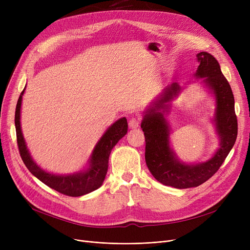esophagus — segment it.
<instances>
[{
	"instance_id": "1",
	"label": "esophagus",
	"mask_w": 250,
	"mask_h": 250,
	"mask_svg": "<svg viewBox=\"0 0 250 250\" xmlns=\"http://www.w3.org/2000/svg\"><path fill=\"white\" fill-rule=\"evenodd\" d=\"M140 122H141V120L139 117H132L128 122V126L130 128H136L140 125Z\"/></svg>"
}]
</instances>
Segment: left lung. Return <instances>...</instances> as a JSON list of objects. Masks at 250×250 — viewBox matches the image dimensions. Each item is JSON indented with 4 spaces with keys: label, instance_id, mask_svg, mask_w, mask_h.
I'll return each instance as SVG.
<instances>
[{
    "label": "left lung",
    "instance_id": "obj_1",
    "mask_svg": "<svg viewBox=\"0 0 250 250\" xmlns=\"http://www.w3.org/2000/svg\"><path fill=\"white\" fill-rule=\"evenodd\" d=\"M199 67L194 77L215 99V125L219 145L211 158L205 162L181 161L170 145L171 126L165 118L170 102L185 89L178 83L168 85L143 111L141 127L146 139V164L152 175L164 186L183 189L196 188L211 178L225 161L237 138V118L234 96L226 78L221 72L218 61L206 51L196 55Z\"/></svg>",
    "mask_w": 250,
    "mask_h": 250
}]
</instances>
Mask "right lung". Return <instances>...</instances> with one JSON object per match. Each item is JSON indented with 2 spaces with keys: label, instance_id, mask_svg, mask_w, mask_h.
Returning <instances> with one entry per match:
<instances>
[{
  "label": "right lung",
  "instance_id": "add662e5",
  "mask_svg": "<svg viewBox=\"0 0 250 250\" xmlns=\"http://www.w3.org/2000/svg\"><path fill=\"white\" fill-rule=\"evenodd\" d=\"M26 88V86H25ZM25 88L20 94L15 111V127L21 158L29 171L45 186L69 196H81L99 188L108 169V159L112 148L127 133L125 117L112 124L103 134L92 151L85 169L70 174H56L45 171L32 158L26 145L21 128V104Z\"/></svg>",
  "mask_w": 250,
  "mask_h": 250
}]
</instances>
